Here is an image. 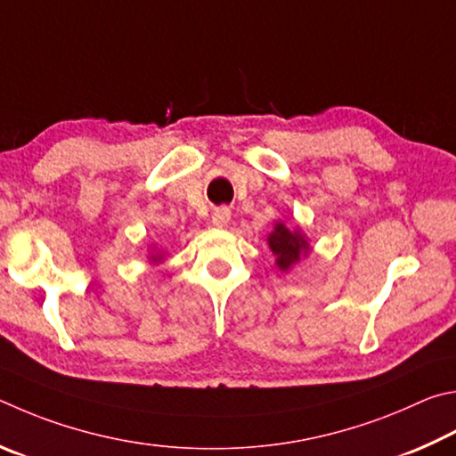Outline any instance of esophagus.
Instances as JSON below:
<instances>
[{
  "label": "esophagus",
  "instance_id": "obj_1",
  "mask_svg": "<svg viewBox=\"0 0 456 456\" xmlns=\"http://www.w3.org/2000/svg\"><path fill=\"white\" fill-rule=\"evenodd\" d=\"M228 220H230V210L226 206H220V208H216L214 210V214H212V224L216 228H224L228 224Z\"/></svg>",
  "mask_w": 456,
  "mask_h": 456
}]
</instances>
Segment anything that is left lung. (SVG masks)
Listing matches in <instances>:
<instances>
[{"instance_id": "obj_1", "label": "left lung", "mask_w": 456, "mask_h": 456, "mask_svg": "<svg viewBox=\"0 0 456 456\" xmlns=\"http://www.w3.org/2000/svg\"><path fill=\"white\" fill-rule=\"evenodd\" d=\"M270 250H273L278 260L276 265L281 270H289L294 262L300 260V254L308 252V244L300 232H290L284 224H276L274 232L268 236Z\"/></svg>"}]
</instances>
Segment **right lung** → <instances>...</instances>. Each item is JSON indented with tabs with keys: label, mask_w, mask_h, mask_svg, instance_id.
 <instances>
[{
	"label": "right lung",
	"mask_w": 456,
	"mask_h": 456,
	"mask_svg": "<svg viewBox=\"0 0 456 456\" xmlns=\"http://www.w3.org/2000/svg\"><path fill=\"white\" fill-rule=\"evenodd\" d=\"M154 260H158V258H154Z\"/></svg>",
	"instance_id": "1"
}]
</instances>
